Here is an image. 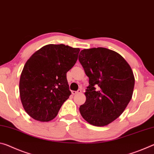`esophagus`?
Returning <instances> with one entry per match:
<instances>
[{
    "label": "esophagus",
    "mask_w": 154,
    "mask_h": 154,
    "mask_svg": "<svg viewBox=\"0 0 154 154\" xmlns=\"http://www.w3.org/2000/svg\"><path fill=\"white\" fill-rule=\"evenodd\" d=\"M72 94H78V93H81L82 92V90H78L77 91H72Z\"/></svg>",
    "instance_id": "obj_1"
}]
</instances>
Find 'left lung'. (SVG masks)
<instances>
[{"label": "left lung", "instance_id": "left-lung-1", "mask_svg": "<svg viewBox=\"0 0 154 154\" xmlns=\"http://www.w3.org/2000/svg\"><path fill=\"white\" fill-rule=\"evenodd\" d=\"M79 60L89 77L80 113L93 126H106L120 116L131 100L133 72L120 54L104 48L83 49Z\"/></svg>", "mask_w": 154, "mask_h": 154}]
</instances>
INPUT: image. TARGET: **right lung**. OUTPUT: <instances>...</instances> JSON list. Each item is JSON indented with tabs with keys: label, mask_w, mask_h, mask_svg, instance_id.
Returning <instances> with one entry per match:
<instances>
[{
	"label": "right lung",
	"mask_w": 154,
	"mask_h": 154,
	"mask_svg": "<svg viewBox=\"0 0 154 154\" xmlns=\"http://www.w3.org/2000/svg\"><path fill=\"white\" fill-rule=\"evenodd\" d=\"M80 49L49 44L35 52L23 69L20 96L26 112L33 119L49 122L71 94L66 72L76 63Z\"/></svg>",
	"instance_id": "obj_1"
}]
</instances>
